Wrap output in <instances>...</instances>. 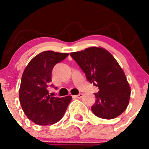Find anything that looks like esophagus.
<instances>
[{
  "instance_id": "1",
  "label": "esophagus",
  "mask_w": 149,
  "mask_h": 149,
  "mask_svg": "<svg viewBox=\"0 0 149 149\" xmlns=\"http://www.w3.org/2000/svg\"><path fill=\"white\" fill-rule=\"evenodd\" d=\"M82 96H83V94H82V93H79L77 95H74L73 97L77 98V99H81V98H82Z\"/></svg>"
}]
</instances>
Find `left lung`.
Here are the masks:
<instances>
[{
    "label": "left lung",
    "instance_id": "left-lung-1",
    "mask_svg": "<svg viewBox=\"0 0 149 149\" xmlns=\"http://www.w3.org/2000/svg\"><path fill=\"white\" fill-rule=\"evenodd\" d=\"M71 57L86 74L89 83L99 88L91 109L94 115L112 119L129 105L131 89L125 75L112 54L103 48L89 47L71 53Z\"/></svg>",
    "mask_w": 149,
    "mask_h": 149
}]
</instances>
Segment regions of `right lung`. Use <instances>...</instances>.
<instances>
[{"label":"right lung","mask_w":149,"mask_h":149,"mask_svg":"<svg viewBox=\"0 0 149 149\" xmlns=\"http://www.w3.org/2000/svg\"><path fill=\"white\" fill-rule=\"evenodd\" d=\"M69 54L42 52L30 61L21 78L19 99L27 118L39 125L54 124L63 116L72 97L53 96L48 87L53 68L68 56Z\"/></svg>","instance_id":"right-lung-1"}]
</instances>
